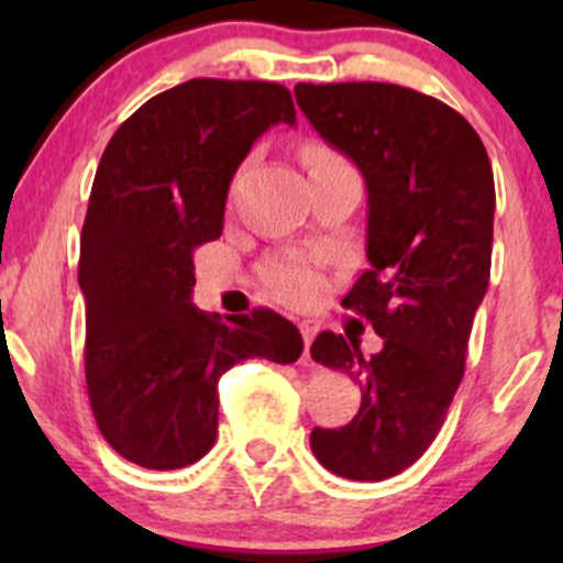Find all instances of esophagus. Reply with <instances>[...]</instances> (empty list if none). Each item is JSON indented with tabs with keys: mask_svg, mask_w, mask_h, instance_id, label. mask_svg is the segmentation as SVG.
<instances>
[{
	"mask_svg": "<svg viewBox=\"0 0 563 563\" xmlns=\"http://www.w3.org/2000/svg\"><path fill=\"white\" fill-rule=\"evenodd\" d=\"M299 331H301V335H303V352H309V346H312V341H314V335H318V331H320V322L318 320H301L299 322Z\"/></svg>",
	"mask_w": 563,
	"mask_h": 563,
	"instance_id": "esophagus-1",
	"label": "esophagus"
}]
</instances>
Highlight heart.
<instances>
[{"label": "heart", "instance_id": "b5f03b06", "mask_svg": "<svg viewBox=\"0 0 563 563\" xmlns=\"http://www.w3.org/2000/svg\"><path fill=\"white\" fill-rule=\"evenodd\" d=\"M303 164H307L309 174L333 169V166H344L346 161L339 156V153L331 151L328 145H320V142H312L301 151ZM264 283L273 290L275 296H280L283 301L290 303H307L318 294L320 277L312 269V264L303 260H286V262H273L267 269H264Z\"/></svg>", "mask_w": 563, "mask_h": 563}]
</instances>
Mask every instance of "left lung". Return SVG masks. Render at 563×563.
Returning a JSON list of instances; mask_svg holds the SVG:
<instances>
[{"label": "left lung", "instance_id": "8db88e82", "mask_svg": "<svg viewBox=\"0 0 563 563\" xmlns=\"http://www.w3.org/2000/svg\"><path fill=\"white\" fill-rule=\"evenodd\" d=\"M296 102L363 172L367 262L344 307L384 349L322 331L312 357L363 389L341 429H314V457L354 482H380L434 442L466 371L474 314L493 262L495 179L479 134L437 97L384 81L296 84Z\"/></svg>", "mask_w": 563, "mask_h": 563}]
</instances>
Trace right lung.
I'll return each instance as SVG.
<instances>
[{
  "mask_svg": "<svg viewBox=\"0 0 563 563\" xmlns=\"http://www.w3.org/2000/svg\"><path fill=\"white\" fill-rule=\"evenodd\" d=\"M275 124H296L286 87L190 79L137 108L97 166L81 230L84 371L95 421L142 468L200 461L217 439L224 371L288 365L303 341L273 312H200L192 251L222 235L232 174Z\"/></svg>",
  "mask_w": 563,
  "mask_h": 563,
  "instance_id": "right-lung-1",
  "label": "right lung"
}]
</instances>
